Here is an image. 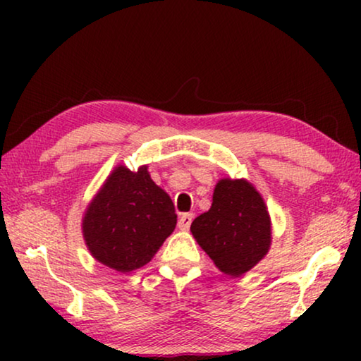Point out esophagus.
<instances>
[{
	"instance_id": "obj_1",
	"label": "esophagus",
	"mask_w": 361,
	"mask_h": 361,
	"mask_svg": "<svg viewBox=\"0 0 361 361\" xmlns=\"http://www.w3.org/2000/svg\"><path fill=\"white\" fill-rule=\"evenodd\" d=\"M192 220H194V214H182L179 216V221H177V226H179V230L187 231L190 228Z\"/></svg>"
}]
</instances>
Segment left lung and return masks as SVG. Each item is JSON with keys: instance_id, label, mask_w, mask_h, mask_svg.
Masks as SVG:
<instances>
[{"instance_id": "obj_1", "label": "left lung", "mask_w": 361, "mask_h": 361, "mask_svg": "<svg viewBox=\"0 0 361 361\" xmlns=\"http://www.w3.org/2000/svg\"><path fill=\"white\" fill-rule=\"evenodd\" d=\"M190 231L221 273L240 278L271 248V216L264 199L246 179L216 182L209 212L192 221Z\"/></svg>"}]
</instances>
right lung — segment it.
Returning a JSON list of instances; mask_svg holds the SVG:
<instances>
[{
    "instance_id": "1",
    "label": "right lung",
    "mask_w": 361,
    "mask_h": 361,
    "mask_svg": "<svg viewBox=\"0 0 361 361\" xmlns=\"http://www.w3.org/2000/svg\"><path fill=\"white\" fill-rule=\"evenodd\" d=\"M176 224L174 204L147 166L133 172L118 164L87 205L82 233L93 258L131 273L149 263Z\"/></svg>"
}]
</instances>
